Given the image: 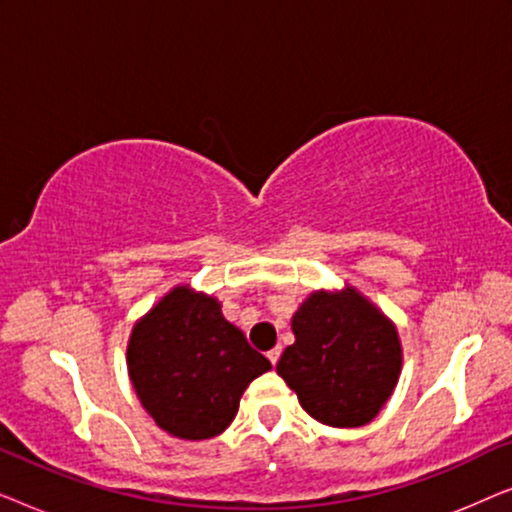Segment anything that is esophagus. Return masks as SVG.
I'll return each mask as SVG.
<instances>
[{"instance_id": "1", "label": "esophagus", "mask_w": 512, "mask_h": 512, "mask_svg": "<svg viewBox=\"0 0 512 512\" xmlns=\"http://www.w3.org/2000/svg\"><path fill=\"white\" fill-rule=\"evenodd\" d=\"M279 356H282V347H275V349H270V352H268V359H270L272 366H277Z\"/></svg>"}]
</instances>
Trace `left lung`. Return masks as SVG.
<instances>
[{
    "label": "left lung",
    "instance_id": "1",
    "mask_svg": "<svg viewBox=\"0 0 512 512\" xmlns=\"http://www.w3.org/2000/svg\"><path fill=\"white\" fill-rule=\"evenodd\" d=\"M296 342L277 373L321 424L363 426L389 401L401 375L398 331L359 291H314L291 319Z\"/></svg>",
    "mask_w": 512,
    "mask_h": 512
}]
</instances>
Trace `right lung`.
I'll list each match as a JSON object with an SVG mask.
<instances>
[{"mask_svg":"<svg viewBox=\"0 0 512 512\" xmlns=\"http://www.w3.org/2000/svg\"><path fill=\"white\" fill-rule=\"evenodd\" d=\"M272 366L226 321L221 303L174 286L132 328L130 382L160 429L184 440L223 433L251 380Z\"/></svg>","mask_w":512,"mask_h":512,"instance_id":"add662e5","label":"right lung"}]
</instances>
